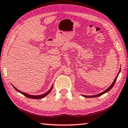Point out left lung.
Wrapping results in <instances>:
<instances>
[{"instance_id":"8db88e82","label":"left lung","mask_w":128,"mask_h":128,"mask_svg":"<svg viewBox=\"0 0 128 128\" xmlns=\"http://www.w3.org/2000/svg\"><path fill=\"white\" fill-rule=\"evenodd\" d=\"M120 71H121V68H120V71H119V72H118V74H117V76H116V78H115V80H114L113 82H112V85H111V86H109L108 88L107 89V90H104V91H103V92H102V93L99 94H98V95H93V96H86V95H83V96H84V97H86V98H95V97H98V96H100L102 95L103 94H105V93H106V92H107L108 91H109V90H111V89H112V87H113V86H114L115 83H116V79H117V77H118V75H119V73H120Z\"/></svg>"}]
</instances>
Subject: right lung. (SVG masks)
<instances>
[{"label": "right lung", "mask_w": 128, "mask_h": 128, "mask_svg": "<svg viewBox=\"0 0 128 128\" xmlns=\"http://www.w3.org/2000/svg\"><path fill=\"white\" fill-rule=\"evenodd\" d=\"M14 88L15 90H16V91H18V92H20V93L22 94V95H24L25 96H26V97H27V98H31V99H42V98H44V97H45V96H47V95H48L50 92L51 91V90H52L53 86H52V87H51V88L50 90H48V91L47 92H46V94H43V95H37V96H35V95H28V94H26V93H24V92H22L20 91V90H17V89H16V87H14Z\"/></svg>", "instance_id": "1"}]
</instances>
